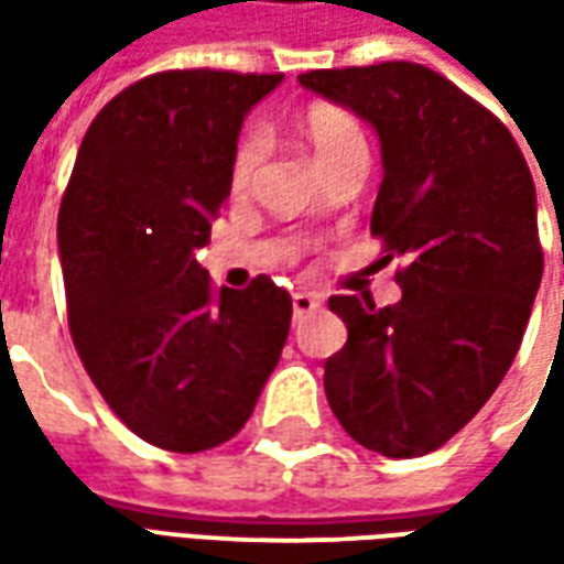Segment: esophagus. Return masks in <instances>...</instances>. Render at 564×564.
I'll list each match as a JSON object with an SVG mask.
<instances>
[{
	"label": "esophagus",
	"instance_id": "obj_1",
	"mask_svg": "<svg viewBox=\"0 0 564 564\" xmlns=\"http://www.w3.org/2000/svg\"><path fill=\"white\" fill-rule=\"evenodd\" d=\"M323 305L319 302V295L314 293H293V314L295 319H302L305 314H311V311H317V307Z\"/></svg>",
	"mask_w": 564,
	"mask_h": 564
}]
</instances>
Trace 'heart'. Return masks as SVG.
Listing matches in <instances>:
<instances>
[{"label":"heart","instance_id":"heart-1","mask_svg":"<svg viewBox=\"0 0 564 564\" xmlns=\"http://www.w3.org/2000/svg\"><path fill=\"white\" fill-rule=\"evenodd\" d=\"M299 129L311 141L319 162L329 160L332 153H338L347 144L362 141V129L356 123V117L329 102L307 105L305 115L299 117ZM259 160H262V135L257 129H247L235 144L232 162H229V184H232V189H245L253 181Z\"/></svg>","mask_w":564,"mask_h":564}]
</instances>
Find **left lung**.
<instances>
[{"mask_svg": "<svg viewBox=\"0 0 564 564\" xmlns=\"http://www.w3.org/2000/svg\"><path fill=\"white\" fill-rule=\"evenodd\" d=\"M299 80L378 132L371 235L383 262L402 259L399 305L329 299L347 344L326 359V399L366 449L425 456L489 402L520 350L544 274L532 172L492 111L420 63Z\"/></svg>", "mask_w": 564, "mask_h": 564, "instance_id": "left-lung-1", "label": "left lung"}]
</instances>
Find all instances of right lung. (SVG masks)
I'll return each mask as SVG.
<instances>
[{
  "label": "right lung",
  "mask_w": 564,
  "mask_h": 564,
  "mask_svg": "<svg viewBox=\"0 0 564 564\" xmlns=\"http://www.w3.org/2000/svg\"><path fill=\"white\" fill-rule=\"evenodd\" d=\"M283 75L174 68L96 115L59 205L72 341L108 408L172 453L220 447L281 359L293 299L214 290L193 257L229 196L245 115Z\"/></svg>",
  "instance_id": "add662e5"
}]
</instances>
